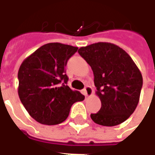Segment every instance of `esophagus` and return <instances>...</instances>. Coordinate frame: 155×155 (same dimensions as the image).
Instances as JSON below:
<instances>
[{"mask_svg": "<svg viewBox=\"0 0 155 155\" xmlns=\"http://www.w3.org/2000/svg\"><path fill=\"white\" fill-rule=\"evenodd\" d=\"M84 94L86 95V96H91L93 94V90H92V88L90 87V86H86V87L84 89Z\"/></svg>", "mask_w": 155, "mask_h": 155, "instance_id": "esophagus-1", "label": "esophagus"}]
</instances>
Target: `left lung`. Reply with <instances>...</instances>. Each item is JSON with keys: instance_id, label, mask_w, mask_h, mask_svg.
<instances>
[{"instance_id": "8db88e82", "label": "left lung", "mask_w": 155, "mask_h": 155, "mask_svg": "<svg viewBox=\"0 0 155 155\" xmlns=\"http://www.w3.org/2000/svg\"><path fill=\"white\" fill-rule=\"evenodd\" d=\"M94 73L101 110L91 117L103 126H115L129 118L140 101L143 77L132 58L118 45L98 42L79 49Z\"/></svg>"}]
</instances>
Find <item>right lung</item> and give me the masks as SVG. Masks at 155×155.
Segmentation results:
<instances>
[{
    "label": "right lung",
    "mask_w": 155,
    "mask_h": 155,
    "mask_svg": "<svg viewBox=\"0 0 155 155\" xmlns=\"http://www.w3.org/2000/svg\"><path fill=\"white\" fill-rule=\"evenodd\" d=\"M78 47L48 43L25 58L18 71V94L29 114L39 123L54 125L67 119L71 105L84 100L67 85L65 66Z\"/></svg>",
    "instance_id": "1"
}]
</instances>
